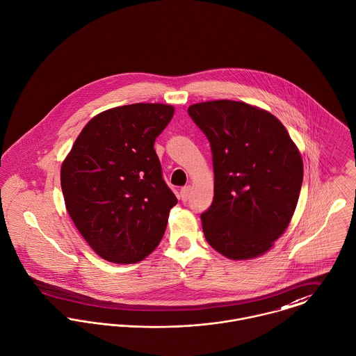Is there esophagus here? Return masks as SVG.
<instances>
[{
    "label": "esophagus",
    "mask_w": 356,
    "mask_h": 356,
    "mask_svg": "<svg viewBox=\"0 0 356 356\" xmlns=\"http://www.w3.org/2000/svg\"><path fill=\"white\" fill-rule=\"evenodd\" d=\"M190 191H191V187L190 186H186L180 190V197L183 202H187L188 197H190Z\"/></svg>",
    "instance_id": "34e87169"
}]
</instances>
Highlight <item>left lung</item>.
<instances>
[{
  "label": "left lung",
  "mask_w": 356,
  "mask_h": 356,
  "mask_svg": "<svg viewBox=\"0 0 356 356\" xmlns=\"http://www.w3.org/2000/svg\"><path fill=\"white\" fill-rule=\"evenodd\" d=\"M188 115L213 156L214 197L200 214L207 243L231 259L266 252L286 229L299 199V150L272 113L244 102L195 104Z\"/></svg>",
  "instance_id": "1"
}]
</instances>
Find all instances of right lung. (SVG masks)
<instances>
[{"label":"right lung","mask_w":356,"mask_h":356,"mask_svg":"<svg viewBox=\"0 0 356 356\" xmlns=\"http://www.w3.org/2000/svg\"><path fill=\"white\" fill-rule=\"evenodd\" d=\"M162 104H132L90 120L61 166L67 210L104 259L135 264L165 234L177 203L162 177L154 142L173 118Z\"/></svg>","instance_id":"obj_1"}]
</instances>
